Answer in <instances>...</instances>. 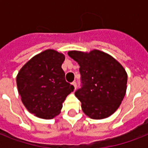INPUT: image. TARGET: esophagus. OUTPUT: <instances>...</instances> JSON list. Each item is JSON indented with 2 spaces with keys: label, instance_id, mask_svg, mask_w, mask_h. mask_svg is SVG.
Wrapping results in <instances>:
<instances>
[{
  "label": "esophagus",
  "instance_id": "34e87169",
  "mask_svg": "<svg viewBox=\"0 0 148 148\" xmlns=\"http://www.w3.org/2000/svg\"><path fill=\"white\" fill-rule=\"evenodd\" d=\"M72 85L74 86V89L75 90V89H76V88H77V83H76V82H75V81L72 82Z\"/></svg>",
  "mask_w": 148,
  "mask_h": 148
}]
</instances>
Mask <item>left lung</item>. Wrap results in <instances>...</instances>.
Masks as SVG:
<instances>
[{
	"mask_svg": "<svg viewBox=\"0 0 148 148\" xmlns=\"http://www.w3.org/2000/svg\"><path fill=\"white\" fill-rule=\"evenodd\" d=\"M68 55L80 65L81 88L75 96L84 113L92 119H103L121 105L127 89V75L119 62L102 51H72Z\"/></svg>",
	"mask_w": 148,
	"mask_h": 148,
	"instance_id": "1",
	"label": "left lung"
}]
</instances>
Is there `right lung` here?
I'll use <instances>...</instances> for the list:
<instances>
[{
	"mask_svg": "<svg viewBox=\"0 0 148 148\" xmlns=\"http://www.w3.org/2000/svg\"><path fill=\"white\" fill-rule=\"evenodd\" d=\"M64 55L46 50L32 58L17 76L21 101L29 112L44 119H51L60 113L62 103L74 86L65 81L61 68Z\"/></svg>",
	"mask_w": 148,
	"mask_h": 148,
	"instance_id": "add662e5",
	"label": "right lung"
}]
</instances>
